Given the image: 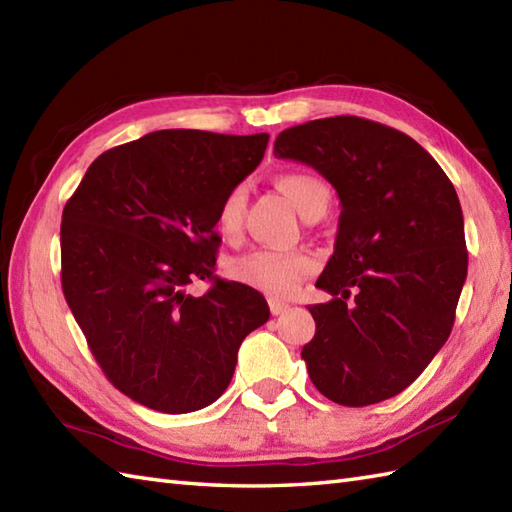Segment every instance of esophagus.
<instances>
[{
	"mask_svg": "<svg viewBox=\"0 0 512 512\" xmlns=\"http://www.w3.org/2000/svg\"><path fill=\"white\" fill-rule=\"evenodd\" d=\"M268 306H270V312H273L275 317H277V314H284L290 308L286 301H279V299H268Z\"/></svg>",
	"mask_w": 512,
	"mask_h": 512,
	"instance_id": "esophagus-1",
	"label": "esophagus"
}]
</instances>
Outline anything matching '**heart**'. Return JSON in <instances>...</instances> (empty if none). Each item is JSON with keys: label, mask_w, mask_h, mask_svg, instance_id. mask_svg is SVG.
<instances>
[{"label": "heart", "mask_w": 512, "mask_h": 512, "mask_svg": "<svg viewBox=\"0 0 512 512\" xmlns=\"http://www.w3.org/2000/svg\"><path fill=\"white\" fill-rule=\"evenodd\" d=\"M277 187L292 202L301 217L310 215L319 206L328 209L330 189L325 187L323 180L312 176V173H284V176L277 178ZM244 206L246 189L242 184L228 189L220 206H217L215 226L228 242H235L239 233H242ZM317 266V259L306 253V250L255 248L250 253L237 257L228 266V273L239 284H246L248 288L264 292L268 297H290L301 286V281L317 270Z\"/></svg>", "instance_id": "b5f03b06"}]
</instances>
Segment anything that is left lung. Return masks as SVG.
Returning <instances> with one entry per match:
<instances>
[{
	"label": "left lung",
	"instance_id": "left-lung-1",
	"mask_svg": "<svg viewBox=\"0 0 512 512\" xmlns=\"http://www.w3.org/2000/svg\"><path fill=\"white\" fill-rule=\"evenodd\" d=\"M275 156L317 169L341 200L317 279L332 301L310 306L317 332L301 350L310 380L345 407L400 394L453 328L469 268L458 193L416 140L358 116L284 129Z\"/></svg>",
	"mask_w": 512,
	"mask_h": 512
}]
</instances>
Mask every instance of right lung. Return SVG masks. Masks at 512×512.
I'll list each match as a JSON object with an SVG mask.
<instances>
[{
  "label": "right lung",
  "instance_id": "1",
  "mask_svg": "<svg viewBox=\"0 0 512 512\" xmlns=\"http://www.w3.org/2000/svg\"><path fill=\"white\" fill-rule=\"evenodd\" d=\"M268 134L160 129L96 158L63 209L61 286L110 383L162 413L209 407L270 317L255 288L213 277L217 206ZM195 278L214 286L202 298Z\"/></svg>",
  "mask_w": 512,
  "mask_h": 512
}]
</instances>
